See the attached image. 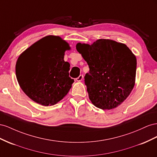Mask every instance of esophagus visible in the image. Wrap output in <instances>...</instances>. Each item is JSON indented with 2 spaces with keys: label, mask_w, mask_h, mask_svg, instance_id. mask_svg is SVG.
Returning a JSON list of instances; mask_svg holds the SVG:
<instances>
[{
  "label": "esophagus",
  "mask_w": 157,
  "mask_h": 157,
  "mask_svg": "<svg viewBox=\"0 0 157 157\" xmlns=\"http://www.w3.org/2000/svg\"><path fill=\"white\" fill-rule=\"evenodd\" d=\"M83 78V75H79V77H78L77 78H76V81L81 82V81H82Z\"/></svg>",
  "instance_id": "1"
}]
</instances>
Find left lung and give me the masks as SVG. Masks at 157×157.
Returning <instances> with one entry per match:
<instances>
[{"label": "left lung", "instance_id": "8db88e82", "mask_svg": "<svg viewBox=\"0 0 157 157\" xmlns=\"http://www.w3.org/2000/svg\"><path fill=\"white\" fill-rule=\"evenodd\" d=\"M76 49L89 66L84 81L92 103L102 110L122 104L135 84L137 60L130 49L110 39H98L91 45L79 43Z\"/></svg>", "mask_w": 157, "mask_h": 157}]
</instances>
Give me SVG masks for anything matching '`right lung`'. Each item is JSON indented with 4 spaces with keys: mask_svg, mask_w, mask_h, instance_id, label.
<instances>
[{
    "mask_svg": "<svg viewBox=\"0 0 157 157\" xmlns=\"http://www.w3.org/2000/svg\"><path fill=\"white\" fill-rule=\"evenodd\" d=\"M68 43L48 35L33 44L17 60L16 74L23 91L44 106L54 105L68 93L74 82L69 76L70 64L64 60Z\"/></svg>",
    "mask_w": 157,
    "mask_h": 157,
    "instance_id": "obj_1",
    "label": "right lung"
}]
</instances>
